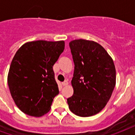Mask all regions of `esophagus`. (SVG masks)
<instances>
[{"label": "esophagus", "mask_w": 135, "mask_h": 135, "mask_svg": "<svg viewBox=\"0 0 135 135\" xmlns=\"http://www.w3.org/2000/svg\"><path fill=\"white\" fill-rule=\"evenodd\" d=\"M68 83H69V82H68L67 80H65L64 82H62V85H63V86H66V85H68Z\"/></svg>", "instance_id": "34e87169"}]
</instances>
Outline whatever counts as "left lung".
Listing matches in <instances>:
<instances>
[{
	"label": "left lung",
	"mask_w": 135,
	"mask_h": 135,
	"mask_svg": "<svg viewBox=\"0 0 135 135\" xmlns=\"http://www.w3.org/2000/svg\"><path fill=\"white\" fill-rule=\"evenodd\" d=\"M74 63L73 95L67 99L70 110L77 116H93L107 104L116 85L112 58L96 42L83 39L69 42Z\"/></svg>",
	"instance_id": "obj_1"
}]
</instances>
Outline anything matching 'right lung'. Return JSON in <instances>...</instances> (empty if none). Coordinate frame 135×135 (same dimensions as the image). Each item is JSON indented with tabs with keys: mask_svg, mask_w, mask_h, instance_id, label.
Returning <instances> with one entry per match:
<instances>
[{
	"mask_svg": "<svg viewBox=\"0 0 135 135\" xmlns=\"http://www.w3.org/2000/svg\"><path fill=\"white\" fill-rule=\"evenodd\" d=\"M64 47L63 40H37L26 42L16 51L8 85L17 107L25 114L40 117L50 110L59 93L53 66Z\"/></svg>",
	"mask_w": 135,
	"mask_h": 135,
	"instance_id": "obj_1",
	"label": "right lung"
}]
</instances>
